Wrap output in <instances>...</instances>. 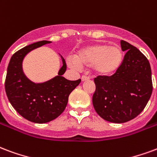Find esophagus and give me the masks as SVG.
<instances>
[{
  "mask_svg": "<svg viewBox=\"0 0 157 157\" xmlns=\"http://www.w3.org/2000/svg\"><path fill=\"white\" fill-rule=\"evenodd\" d=\"M90 79H91V77H90V76H87V75H82V82H86V81H88V80H90Z\"/></svg>",
  "mask_w": 157,
  "mask_h": 157,
  "instance_id": "1",
  "label": "esophagus"
}]
</instances>
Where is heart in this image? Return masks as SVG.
<instances>
[{
  "label": "heart",
  "mask_w": 157,
  "mask_h": 157,
  "mask_svg": "<svg viewBox=\"0 0 157 157\" xmlns=\"http://www.w3.org/2000/svg\"><path fill=\"white\" fill-rule=\"evenodd\" d=\"M123 59L124 53L120 46L99 43L79 50L74 59L68 60V65L73 68L91 67L97 75L110 76L118 71Z\"/></svg>",
  "instance_id": "b5f03b06"
}]
</instances>
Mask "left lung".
<instances>
[{
	"instance_id": "8db88e82",
	"label": "left lung",
	"mask_w": 157,
	"mask_h": 157,
	"mask_svg": "<svg viewBox=\"0 0 157 157\" xmlns=\"http://www.w3.org/2000/svg\"><path fill=\"white\" fill-rule=\"evenodd\" d=\"M121 46L126 52L118 71L94 80V108L101 118L113 123L126 122L137 117L152 93L151 69L147 58L125 40H121Z\"/></svg>"
}]
</instances>
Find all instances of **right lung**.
Instances as JSON below:
<instances>
[{
  "label": "right lung",
  "mask_w": 157,
  "mask_h": 157,
  "mask_svg": "<svg viewBox=\"0 0 157 157\" xmlns=\"http://www.w3.org/2000/svg\"><path fill=\"white\" fill-rule=\"evenodd\" d=\"M52 41L40 40L23 47L10 58L5 82L6 93L14 109L31 122H49L58 117L66 109L71 92L81 82L69 81L62 76L67 64L61 56L63 66L58 75L41 83H35L24 74L22 62L29 52Z\"/></svg>",
  "instance_id": "right-lung-1"
}]
</instances>
